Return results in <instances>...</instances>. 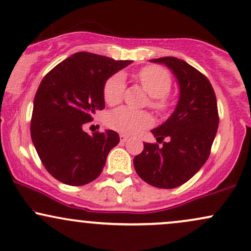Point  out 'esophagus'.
<instances>
[{"instance_id": "esophagus-1", "label": "esophagus", "mask_w": 251, "mask_h": 251, "mask_svg": "<svg viewBox=\"0 0 251 251\" xmlns=\"http://www.w3.org/2000/svg\"><path fill=\"white\" fill-rule=\"evenodd\" d=\"M119 138H120V143H122V144L126 143V142H127V139H128V138L126 137L125 134H120V135H119Z\"/></svg>"}]
</instances>
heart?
<instances>
[{"label":"heart","instance_id":"b5f03b06","mask_svg":"<svg viewBox=\"0 0 251 251\" xmlns=\"http://www.w3.org/2000/svg\"><path fill=\"white\" fill-rule=\"evenodd\" d=\"M137 80L142 87L151 96L150 106L158 112H166L171 108L172 79L166 70L158 66H146L138 72ZM124 96V79L120 74H114L106 80L102 97L109 106L122 102ZM106 124L109 128L119 133L134 135L153 124V117L146 111H133L126 107L118 108L108 114Z\"/></svg>","mask_w":251,"mask_h":251}]
</instances>
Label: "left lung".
Returning a JSON list of instances; mask_svg holds the SVG:
<instances>
[{
    "label": "left lung",
    "mask_w": 251,
    "mask_h": 251,
    "mask_svg": "<svg viewBox=\"0 0 251 251\" xmlns=\"http://www.w3.org/2000/svg\"><path fill=\"white\" fill-rule=\"evenodd\" d=\"M152 62L164 63L174 72L180 94L172 116L152 129L157 143H144V150L133 159L138 176L150 185L174 189L183 185L208 160L217 133V100L209 79L195 67L174 56Z\"/></svg>",
    "instance_id": "left-lung-1"
}]
</instances>
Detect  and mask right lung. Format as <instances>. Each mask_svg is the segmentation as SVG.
<instances>
[{
    "mask_svg": "<svg viewBox=\"0 0 251 251\" xmlns=\"http://www.w3.org/2000/svg\"><path fill=\"white\" fill-rule=\"evenodd\" d=\"M131 62L79 51L42 79L34 98L30 134L43 166L55 179L79 186L101 174L119 134L107 129L89 135L83 125L105 108L106 80Z\"/></svg>",
    "mask_w": 251,
    "mask_h": 251,
    "instance_id": "obj_1",
    "label": "right lung"
}]
</instances>
